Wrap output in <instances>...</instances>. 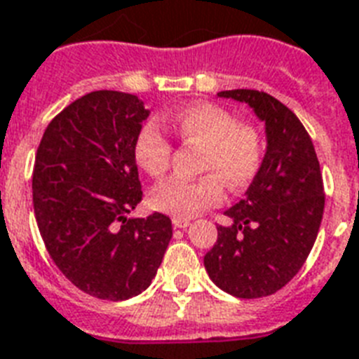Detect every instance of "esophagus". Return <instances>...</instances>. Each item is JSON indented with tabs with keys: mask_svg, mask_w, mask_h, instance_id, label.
Wrapping results in <instances>:
<instances>
[{
	"mask_svg": "<svg viewBox=\"0 0 359 359\" xmlns=\"http://www.w3.org/2000/svg\"><path fill=\"white\" fill-rule=\"evenodd\" d=\"M173 225L177 229H186L188 225H190V219H180V218H173Z\"/></svg>",
	"mask_w": 359,
	"mask_h": 359,
	"instance_id": "34e87169",
	"label": "esophagus"
}]
</instances>
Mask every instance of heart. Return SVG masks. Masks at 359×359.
Masks as SVG:
<instances>
[{"label": "heart", "mask_w": 359, "mask_h": 359, "mask_svg": "<svg viewBox=\"0 0 359 359\" xmlns=\"http://www.w3.org/2000/svg\"><path fill=\"white\" fill-rule=\"evenodd\" d=\"M180 141L201 145L199 179H169L152 191V207L173 218L190 219L224 199L245 190L257 179L266 156V141L259 126L238 123L236 115L216 104H191L165 119ZM173 147L156 124L147 123L134 141V158L149 177L160 179L171 165Z\"/></svg>", "instance_id": "b5f03b06"}]
</instances>
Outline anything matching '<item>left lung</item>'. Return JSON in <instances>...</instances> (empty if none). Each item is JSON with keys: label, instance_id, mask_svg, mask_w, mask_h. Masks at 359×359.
Segmentation results:
<instances>
[{"label": "left lung", "instance_id": "1", "mask_svg": "<svg viewBox=\"0 0 359 359\" xmlns=\"http://www.w3.org/2000/svg\"><path fill=\"white\" fill-rule=\"evenodd\" d=\"M219 97L250 104L266 124L261 171L219 225L205 268L219 289L236 298H262L283 289L304 266L324 214V184L313 141L300 119L278 98L255 89Z\"/></svg>", "mask_w": 359, "mask_h": 359}]
</instances>
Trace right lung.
<instances>
[{
  "label": "right lung",
  "mask_w": 359,
  "mask_h": 359,
  "mask_svg": "<svg viewBox=\"0 0 359 359\" xmlns=\"http://www.w3.org/2000/svg\"><path fill=\"white\" fill-rule=\"evenodd\" d=\"M149 109L135 95L93 91L50 121L36 149L33 208L55 266L100 300L151 285L173 229L165 214L130 218L143 191L134 141Z\"/></svg>",
  "instance_id": "1"
}]
</instances>
